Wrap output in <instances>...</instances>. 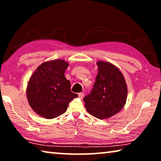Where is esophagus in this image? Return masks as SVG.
<instances>
[{
    "label": "esophagus",
    "instance_id": "34e87169",
    "mask_svg": "<svg viewBox=\"0 0 161 161\" xmlns=\"http://www.w3.org/2000/svg\"><path fill=\"white\" fill-rule=\"evenodd\" d=\"M84 96V94L83 93V92H80V93L78 94V97L80 98V99H83V97Z\"/></svg>",
    "mask_w": 161,
    "mask_h": 161
}]
</instances>
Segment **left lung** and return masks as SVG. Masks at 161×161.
<instances>
[{
    "label": "left lung",
    "instance_id": "1",
    "mask_svg": "<svg viewBox=\"0 0 161 161\" xmlns=\"http://www.w3.org/2000/svg\"><path fill=\"white\" fill-rule=\"evenodd\" d=\"M98 74L91 93L84 98L86 109L99 119L110 118L126 104L128 88L123 74L115 65L98 61Z\"/></svg>",
    "mask_w": 161,
    "mask_h": 161
}]
</instances>
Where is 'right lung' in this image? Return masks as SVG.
<instances>
[{
  "mask_svg": "<svg viewBox=\"0 0 161 161\" xmlns=\"http://www.w3.org/2000/svg\"><path fill=\"white\" fill-rule=\"evenodd\" d=\"M69 63L53 59L42 63L28 81L26 95L29 105L37 115L52 119L67 111L69 103L77 97L70 90V81L64 76Z\"/></svg>",
  "mask_w": 161,
  "mask_h": 161,
  "instance_id": "obj_1",
  "label": "right lung"
}]
</instances>
